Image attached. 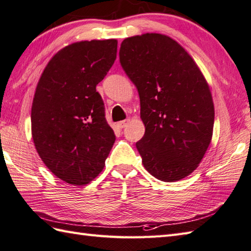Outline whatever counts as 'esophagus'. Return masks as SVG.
<instances>
[{"mask_svg":"<svg viewBox=\"0 0 251 251\" xmlns=\"http://www.w3.org/2000/svg\"><path fill=\"white\" fill-rule=\"evenodd\" d=\"M128 120H125V121H122V122H119L117 123V126L120 127V128H124V127H126L127 125H128Z\"/></svg>","mask_w":251,"mask_h":251,"instance_id":"esophagus-1","label":"esophagus"}]
</instances>
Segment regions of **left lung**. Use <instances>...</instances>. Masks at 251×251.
Returning a JSON list of instances; mask_svg holds the SVG:
<instances>
[{"label":"left lung","mask_w":251,"mask_h":251,"mask_svg":"<svg viewBox=\"0 0 251 251\" xmlns=\"http://www.w3.org/2000/svg\"><path fill=\"white\" fill-rule=\"evenodd\" d=\"M120 62L140 97L146 132L136 147L143 166L166 182L185 178L204 157L214 129L204 75L182 46L159 33L127 37Z\"/></svg>","instance_id":"left-lung-1"}]
</instances>
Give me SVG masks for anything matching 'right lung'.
I'll list each match as a JSON object with an SVG mask.
<instances>
[{"label": "right lung", "mask_w": 251, "mask_h": 251, "mask_svg": "<svg viewBox=\"0 0 251 251\" xmlns=\"http://www.w3.org/2000/svg\"><path fill=\"white\" fill-rule=\"evenodd\" d=\"M117 41H82L47 63L31 109L37 153L56 177L84 185L102 172L115 135L96 90L116 59Z\"/></svg>", "instance_id": "right-lung-1"}]
</instances>
